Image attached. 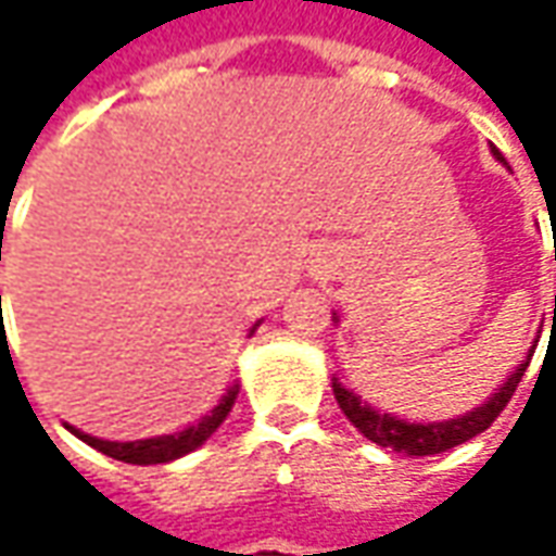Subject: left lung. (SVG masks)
<instances>
[{
	"label": "left lung",
	"mask_w": 556,
	"mask_h": 556,
	"mask_svg": "<svg viewBox=\"0 0 556 556\" xmlns=\"http://www.w3.org/2000/svg\"><path fill=\"white\" fill-rule=\"evenodd\" d=\"M492 154L504 163L498 148H492ZM333 321H337V318H333ZM554 321H556V300H554ZM539 337H542V331H539ZM535 346H539V340L532 343V350H529V355H526L523 365L504 380L502 390H498V393H492V399H489L485 405L473 408V412H467V415L452 417V420L412 424V420H402V417H395V415H380V412H374L368 402H362V395H355L353 390H346L343 383H337V377H333V399H337L340 412L353 420V427H358V433H362L365 439H371V442H377V445L393 448V452H405V455H415V458H424V455H439V452H448V448H455V445L467 442V439L480 437L482 430H489V427H492V420L502 415L504 405L510 402V395L517 393V383L523 380V374L526 368H529V358H532V353H535Z\"/></svg>",
	"instance_id": "left-lung-1"
}]
</instances>
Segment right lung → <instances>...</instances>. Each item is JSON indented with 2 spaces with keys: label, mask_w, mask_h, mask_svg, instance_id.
Segmentation results:
<instances>
[{
  "label": "right lung",
  "mask_w": 556,
  "mask_h": 556,
  "mask_svg": "<svg viewBox=\"0 0 556 556\" xmlns=\"http://www.w3.org/2000/svg\"><path fill=\"white\" fill-rule=\"evenodd\" d=\"M0 260H2V253H0ZM253 331H256V325H253ZM235 399H238V383H235V387H228V393L219 399V405H216L210 415H203L198 424L185 427L182 433H169V437L136 439V442H108V439L89 437V433L76 430V427H71V424H67V430H71L76 439H83L86 445L98 448L101 455H108V458L126 460V464H166V460H176V458H182V455H188V452H194L198 445H203L206 439L213 437V433L219 430V424L228 417V412H231Z\"/></svg>",
  "instance_id": "obj_1"
}]
</instances>
